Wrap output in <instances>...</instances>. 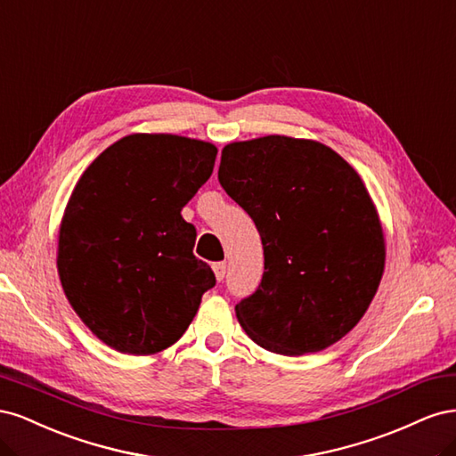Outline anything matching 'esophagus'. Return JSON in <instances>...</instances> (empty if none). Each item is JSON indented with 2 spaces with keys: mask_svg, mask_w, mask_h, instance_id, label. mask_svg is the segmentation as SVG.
Returning <instances> with one entry per match:
<instances>
[{
  "mask_svg": "<svg viewBox=\"0 0 456 456\" xmlns=\"http://www.w3.org/2000/svg\"><path fill=\"white\" fill-rule=\"evenodd\" d=\"M213 272H215V275H216V280L223 281L224 275H226V262H215V265H213Z\"/></svg>",
  "mask_w": 456,
  "mask_h": 456,
  "instance_id": "34e87169",
  "label": "esophagus"
}]
</instances>
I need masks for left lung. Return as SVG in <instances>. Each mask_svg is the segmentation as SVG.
Instances as JSON below:
<instances>
[{
	"instance_id": "obj_1",
	"label": "left lung",
	"mask_w": 456,
	"mask_h": 456,
	"mask_svg": "<svg viewBox=\"0 0 456 456\" xmlns=\"http://www.w3.org/2000/svg\"><path fill=\"white\" fill-rule=\"evenodd\" d=\"M218 183L253 218L260 285L236 306L258 346L325 350L362 320L384 272V233L363 181L329 146L270 134L232 142Z\"/></svg>"
}]
</instances>
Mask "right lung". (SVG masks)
Returning a JSON list of instances; mask_svg holds the SVG:
<instances>
[{
    "instance_id": "add662e5",
    "label": "right lung",
    "mask_w": 456,
    "mask_h": 456,
    "mask_svg": "<svg viewBox=\"0 0 456 456\" xmlns=\"http://www.w3.org/2000/svg\"><path fill=\"white\" fill-rule=\"evenodd\" d=\"M215 158L209 142L136 133L108 146L77 181L57 266L72 308L110 348H169L215 287L209 265L194 256L196 228L181 215Z\"/></svg>"
}]
</instances>
